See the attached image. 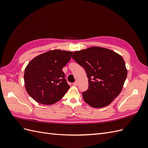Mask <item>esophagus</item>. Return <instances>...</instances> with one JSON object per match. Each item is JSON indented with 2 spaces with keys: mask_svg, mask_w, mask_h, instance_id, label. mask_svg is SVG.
Listing matches in <instances>:
<instances>
[{
  "mask_svg": "<svg viewBox=\"0 0 148 148\" xmlns=\"http://www.w3.org/2000/svg\"><path fill=\"white\" fill-rule=\"evenodd\" d=\"M78 83L77 81H76L75 83H73V85H75V86H78Z\"/></svg>",
  "mask_w": 148,
  "mask_h": 148,
  "instance_id": "34e87169",
  "label": "esophagus"
}]
</instances>
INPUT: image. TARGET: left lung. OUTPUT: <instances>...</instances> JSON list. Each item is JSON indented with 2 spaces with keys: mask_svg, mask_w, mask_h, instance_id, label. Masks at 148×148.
I'll return each mask as SVG.
<instances>
[{
  "mask_svg": "<svg viewBox=\"0 0 148 148\" xmlns=\"http://www.w3.org/2000/svg\"><path fill=\"white\" fill-rule=\"evenodd\" d=\"M72 58L86 70L89 88L82 95L88 105L102 108L120 95L127 78V69L119 53L95 46L75 52Z\"/></svg>",
  "mask_w": 148,
  "mask_h": 148,
  "instance_id": "obj_1",
  "label": "left lung"
}]
</instances>
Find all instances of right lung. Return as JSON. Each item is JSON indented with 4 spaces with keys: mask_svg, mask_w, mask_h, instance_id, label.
I'll use <instances>...</instances> for the list:
<instances>
[{
    "mask_svg": "<svg viewBox=\"0 0 148 148\" xmlns=\"http://www.w3.org/2000/svg\"><path fill=\"white\" fill-rule=\"evenodd\" d=\"M73 52L54 49L31 60L24 73L26 90L38 103L51 105L60 100L69 90L62 69Z\"/></svg>",
    "mask_w": 148,
    "mask_h": 148,
    "instance_id": "1",
    "label": "right lung"
}]
</instances>
